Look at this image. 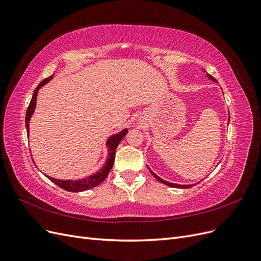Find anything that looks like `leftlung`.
I'll return each instance as SVG.
<instances>
[{
  "mask_svg": "<svg viewBox=\"0 0 261 261\" xmlns=\"http://www.w3.org/2000/svg\"><path fill=\"white\" fill-rule=\"evenodd\" d=\"M207 77L209 78V80H211L212 82H217L216 81V78L215 77H212L210 74H208L207 73ZM228 121H230V114H228ZM150 170V169H149ZM150 172H151V174L158 179V180H159V181H161V183L162 184H165V185H168V186H171V187H175V188H191L193 185H179V184H174V183H170V181H168V180H164V179H162L161 177H159V176H158L156 174H154V173L151 171V170H150Z\"/></svg>",
  "mask_w": 261,
  "mask_h": 261,
  "instance_id": "left-lung-1",
  "label": "left lung"
}]
</instances>
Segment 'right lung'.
I'll return each mask as SVG.
<instances>
[{"label":"right lung","mask_w":261,"mask_h":261,"mask_svg":"<svg viewBox=\"0 0 261 261\" xmlns=\"http://www.w3.org/2000/svg\"><path fill=\"white\" fill-rule=\"evenodd\" d=\"M52 78H53V75L48 78H45V80H43L40 84L38 85V87L34 91L33 98H31V101H30L29 107L27 109V113H26V129H27L28 137H29V123H30V118H31V116H33V114L35 112V109H36L38 91L46 83H49ZM127 132H128L127 128H124L120 133L114 134V135L108 138L107 145H106L108 147L107 161L103 164V167H102L98 172L93 173L92 175L87 176L85 178H80V179H59V178H54V177H51L48 175H45V176L48 177L51 181H53L54 184H57L58 186H60L63 189H65V191H67V192H74V193L84 192V191H87V189H90V188H93V187L100 185L102 181L107 178L110 171H111V169L113 167V163H114L116 148H117L118 144L121 143V140L125 137L126 134H127Z\"/></svg>","instance_id":"right-lung-1"}]
</instances>
